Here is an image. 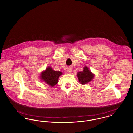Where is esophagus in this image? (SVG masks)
<instances>
[{
	"instance_id": "34e87169",
	"label": "esophagus",
	"mask_w": 133,
	"mask_h": 133,
	"mask_svg": "<svg viewBox=\"0 0 133 133\" xmlns=\"http://www.w3.org/2000/svg\"><path fill=\"white\" fill-rule=\"evenodd\" d=\"M67 71L68 73H71L72 72V68L71 67H69L67 68Z\"/></svg>"
}]
</instances>
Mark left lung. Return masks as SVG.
<instances>
[{"label": "left lung", "mask_w": 133, "mask_h": 133, "mask_svg": "<svg viewBox=\"0 0 133 133\" xmlns=\"http://www.w3.org/2000/svg\"><path fill=\"white\" fill-rule=\"evenodd\" d=\"M79 82L82 84H85L92 81L94 77V74L91 71L87 66L83 67V71L79 72L77 74Z\"/></svg>", "instance_id": "1"}]
</instances>
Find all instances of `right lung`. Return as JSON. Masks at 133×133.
Wrapping results in <instances>:
<instances>
[{
  "label": "right lung",
  "mask_w": 133,
  "mask_h": 133,
  "mask_svg": "<svg viewBox=\"0 0 133 133\" xmlns=\"http://www.w3.org/2000/svg\"><path fill=\"white\" fill-rule=\"evenodd\" d=\"M62 73L60 71H54L51 67L49 66L46 70L42 71L41 74V79L51 87H54L58 82V79Z\"/></svg>",
  "instance_id": "1"
}]
</instances>
